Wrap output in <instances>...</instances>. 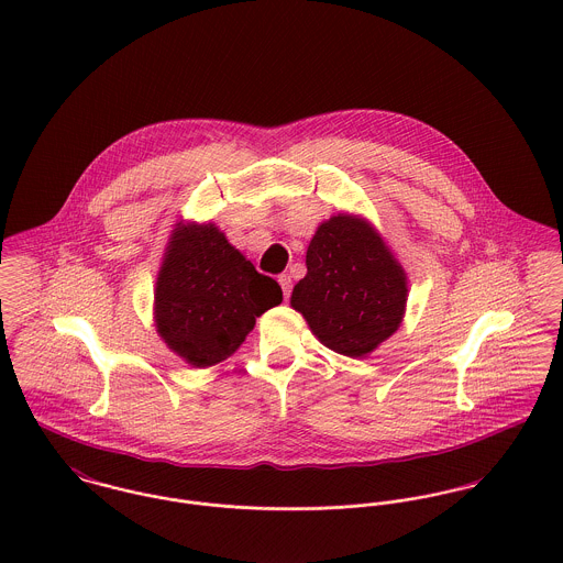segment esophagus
Listing matches in <instances>:
<instances>
[{
  "instance_id": "34e87169",
  "label": "esophagus",
  "mask_w": 563,
  "mask_h": 563,
  "mask_svg": "<svg viewBox=\"0 0 563 563\" xmlns=\"http://www.w3.org/2000/svg\"><path fill=\"white\" fill-rule=\"evenodd\" d=\"M277 282H279L282 290H284V299L288 301V297H290V292H292V279H290V275H279Z\"/></svg>"
}]
</instances>
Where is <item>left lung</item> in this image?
<instances>
[{
  "label": "left lung",
  "instance_id": "obj_1",
  "mask_svg": "<svg viewBox=\"0 0 563 563\" xmlns=\"http://www.w3.org/2000/svg\"><path fill=\"white\" fill-rule=\"evenodd\" d=\"M308 275L292 290V308L324 346L364 357L401 324L407 284L379 234L340 214L322 223L306 255Z\"/></svg>",
  "mask_w": 563,
  "mask_h": 563
}]
</instances>
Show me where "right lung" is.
<instances>
[{"label":"right lung","instance_id":"right-lung-1","mask_svg":"<svg viewBox=\"0 0 563 563\" xmlns=\"http://www.w3.org/2000/svg\"><path fill=\"white\" fill-rule=\"evenodd\" d=\"M279 303V284L257 273L214 225L173 234L156 284V324L188 364L206 368L230 357L255 319Z\"/></svg>","mask_w":563,"mask_h":563}]
</instances>
